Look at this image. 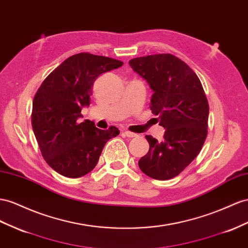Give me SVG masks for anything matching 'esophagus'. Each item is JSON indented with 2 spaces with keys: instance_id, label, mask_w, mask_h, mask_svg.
Listing matches in <instances>:
<instances>
[{
  "instance_id": "1",
  "label": "esophagus",
  "mask_w": 248,
  "mask_h": 248,
  "mask_svg": "<svg viewBox=\"0 0 248 248\" xmlns=\"http://www.w3.org/2000/svg\"><path fill=\"white\" fill-rule=\"evenodd\" d=\"M123 135L126 136L127 138H136V137H138V135H136V133L130 132V131H128V130H124V131H123Z\"/></svg>"
}]
</instances>
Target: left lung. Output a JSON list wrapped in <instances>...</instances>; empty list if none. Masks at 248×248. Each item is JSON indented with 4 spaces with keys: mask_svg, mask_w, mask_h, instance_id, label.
Segmentation results:
<instances>
[{
    "mask_svg": "<svg viewBox=\"0 0 248 248\" xmlns=\"http://www.w3.org/2000/svg\"><path fill=\"white\" fill-rule=\"evenodd\" d=\"M129 65L153 91L149 108L166 129L162 142L146 136L149 151L139 167L151 178L171 179L198 155L207 135L202 84L188 64L168 53L133 58Z\"/></svg>",
    "mask_w": 248,
    "mask_h": 248,
    "instance_id": "1",
    "label": "left lung"
}]
</instances>
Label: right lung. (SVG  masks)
Returning a JSON list of instances; mask_svg holds the SVG:
<instances>
[{
  "label": "right lung",
  "instance_id": "add662e5",
  "mask_svg": "<svg viewBox=\"0 0 248 248\" xmlns=\"http://www.w3.org/2000/svg\"><path fill=\"white\" fill-rule=\"evenodd\" d=\"M123 65L120 60L79 53L51 72L37 90L31 123L42 155L51 168L78 178L95 168L106 142L117 137L115 126L102 130L90 120L79 123L81 108L90 105L99 75Z\"/></svg>",
  "mask_w": 248,
  "mask_h": 248
}]
</instances>
